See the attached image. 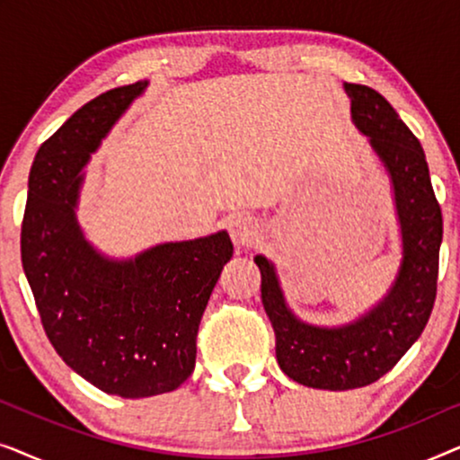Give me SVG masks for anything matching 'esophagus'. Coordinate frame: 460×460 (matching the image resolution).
<instances>
[{
    "label": "esophagus",
    "instance_id": "1",
    "mask_svg": "<svg viewBox=\"0 0 460 460\" xmlns=\"http://www.w3.org/2000/svg\"><path fill=\"white\" fill-rule=\"evenodd\" d=\"M228 230L236 247H251L260 238V228L251 216H232L228 219Z\"/></svg>",
    "mask_w": 460,
    "mask_h": 460
}]
</instances>
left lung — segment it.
Wrapping results in <instances>:
<instances>
[{
	"label": "left lung",
	"mask_w": 460,
	"mask_h": 460,
	"mask_svg": "<svg viewBox=\"0 0 460 460\" xmlns=\"http://www.w3.org/2000/svg\"><path fill=\"white\" fill-rule=\"evenodd\" d=\"M351 119L368 136L394 186L402 230V263L385 297L354 323L326 329L288 310L279 276L263 255L261 304L276 335V360L301 385L331 389L364 387L389 373L411 349L431 316L438 291L442 209L433 194L429 167L417 136L394 106L368 85L345 84Z\"/></svg>",
	"instance_id": "1"
}]
</instances>
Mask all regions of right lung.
<instances>
[{"mask_svg":"<svg viewBox=\"0 0 460 460\" xmlns=\"http://www.w3.org/2000/svg\"><path fill=\"white\" fill-rule=\"evenodd\" d=\"M146 81L100 93L37 150L21 257L43 331L75 373L106 394L148 398L180 387L197 362V332L232 257L228 232L109 260L81 232V169Z\"/></svg>","mask_w":460,"mask_h":460,"instance_id":"obj_1","label":"right lung"}]
</instances>
